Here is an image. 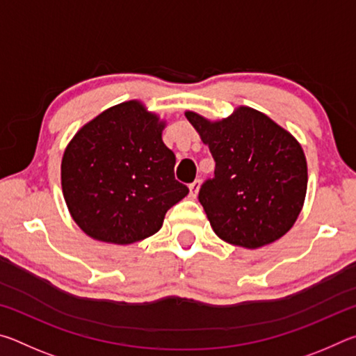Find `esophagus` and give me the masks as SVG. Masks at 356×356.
I'll return each mask as SVG.
<instances>
[{"label": "esophagus", "instance_id": "obj_1", "mask_svg": "<svg viewBox=\"0 0 356 356\" xmlns=\"http://www.w3.org/2000/svg\"><path fill=\"white\" fill-rule=\"evenodd\" d=\"M200 186H201V180H195V182L188 185L190 196L191 197H196L197 196V193H200Z\"/></svg>", "mask_w": 356, "mask_h": 356}]
</instances>
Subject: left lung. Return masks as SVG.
Returning <instances> with one entry per match:
<instances>
[{"instance_id":"obj_1","label":"left lung","mask_w":356,"mask_h":356,"mask_svg":"<svg viewBox=\"0 0 356 356\" xmlns=\"http://www.w3.org/2000/svg\"><path fill=\"white\" fill-rule=\"evenodd\" d=\"M185 116L215 159L200 202L216 236L256 250L291 231L308 188L306 156L291 131L250 106L218 120Z\"/></svg>"}]
</instances>
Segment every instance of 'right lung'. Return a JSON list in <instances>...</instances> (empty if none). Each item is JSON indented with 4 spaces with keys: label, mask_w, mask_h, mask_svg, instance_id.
Here are the masks:
<instances>
[{
    "label": "right lung",
    "mask_w": 356,
    "mask_h": 356,
    "mask_svg": "<svg viewBox=\"0 0 356 356\" xmlns=\"http://www.w3.org/2000/svg\"><path fill=\"white\" fill-rule=\"evenodd\" d=\"M166 120L140 100L108 108L64 150L61 185L69 213L94 240L130 245L154 236L168 210L188 195L174 177Z\"/></svg>",
    "instance_id": "obj_1"
}]
</instances>
